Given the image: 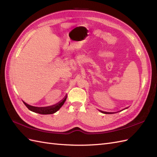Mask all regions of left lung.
<instances>
[{
  "label": "left lung",
  "instance_id": "8db88e82",
  "mask_svg": "<svg viewBox=\"0 0 157 157\" xmlns=\"http://www.w3.org/2000/svg\"><path fill=\"white\" fill-rule=\"evenodd\" d=\"M127 108H128V107L124 109H123V110H124V109H127ZM123 110H121V111H123ZM99 111H100L101 113H103V114H113V113H114V112H106V111H101V110H99Z\"/></svg>",
  "mask_w": 157,
  "mask_h": 157
}]
</instances>
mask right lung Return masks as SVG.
Masks as SVG:
<instances>
[{
	"label": "right lung",
	"mask_w": 157,
	"mask_h": 157,
	"mask_svg": "<svg viewBox=\"0 0 157 157\" xmlns=\"http://www.w3.org/2000/svg\"><path fill=\"white\" fill-rule=\"evenodd\" d=\"M67 95H65V96L61 99V100L58 102V103L55 104L53 105L50 106H47V107H35V106H32L29 105V104L26 103L23 101V103L25 104V106L29 109L31 111H33L36 113L41 114V115H50V114H54L56 112L58 111L59 109L62 107V105L64 104L65 101H66V99H67Z\"/></svg>",
	"instance_id": "obj_1"
}]
</instances>
